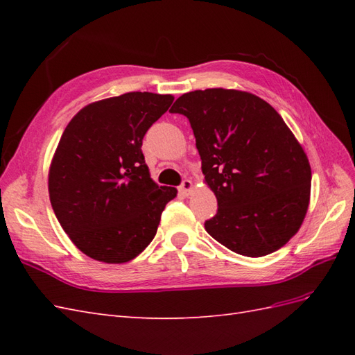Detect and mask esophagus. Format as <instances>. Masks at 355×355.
<instances>
[{
  "mask_svg": "<svg viewBox=\"0 0 355 355\" xmlns=\"http://www.w3.org/2000/svg\"><path fill=\"white\" fill-rule=\"evenodd\" d=\"M191 191H192V182L189 180V179H184L182 180V184H180V187H179V192L182 196H189L191 194Z\"/></svg>",
  "mask_w": 355,
  "mask_h": 355,
  "instance_id": "34e87169",
  "label": "esophagus"
}]
</instances>
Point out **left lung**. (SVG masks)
Segmentation results:
<instances>
[{
	"mask_svg": "<svg viewBox=\"0 0 355 355\" xmlns=\"http://www.w3.org/2000/svg\"><path fill=\"white\" fill-rule=\"evenodd\" d=\"M170 112L188 118L218 198L206 231L249 257L283 247L306 214L311 166L280 114L252 93L225 89L182 94Z\"/></svg>",
	"mask_w": 355,
	"mask_h": 355,
	"instance_id": "left-lung-1",
	"label": "left lung"
}]
</instances>
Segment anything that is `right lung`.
Wrapping results in <instances>:
<instances>
[{
	"label": "right lung",
	"instance_id": "add662e5",
	"mask_svg": "<svg viewBox=\"0 0 355 355\" xmlns=\"http://www.w3.org/2000/svg\"><path fill=\"white\" fill-rule=\"evenodd\" d=\"M173 96L130 92L94 102L63 132L49 173L51 207L92 259L132 261L153 241L176 189L158 187L142 153L148 128Z\"/></svg>",
	"mask_w": 355,
	"mask_h": 355
}]
</instances>
